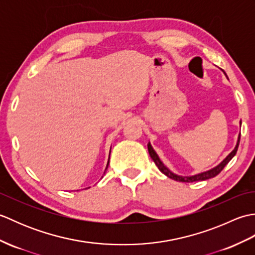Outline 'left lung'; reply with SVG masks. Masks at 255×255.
Listing matches in <instances>:
<instances>
[{"instance_id": "8db88e82", "label": "left lung", "mask_w": 255, "mask_h": 255, "mask_svg": "<svg viewBox=\"0 0 255 255\" xmlns=\"http://www.w3.org/2000/svg\"><path fill=\"white\" fill-rule=\"evenodd\" d=\"M240 136H241V134H239V138H238V142H237V145H236V148L234 149V151H232V152L228 156H227V158L223 162H221L220 164H218L217 166L214 167V169L209 170V171H206L204 173H200V174H196V175H193V176H181V175H176V174H174V173H172L169 169H167L166 166H164L163 163H162L161 160L159 159L158 154L155 153V151L153 150L152 147H151L150 143H148V151H149V154L151 156V159L153 160L155 165L158 166V169L162 173H163L164 175L172 178V180L177 181V182H183V183H192V182H197V181H205V180H208V178L215 177L216 175H218L219 173L224 170V167L229 163V161L236 155L237 151H238V147H239Z\"/></svg>"}]
</instances>
